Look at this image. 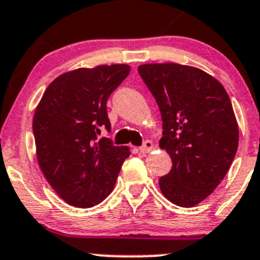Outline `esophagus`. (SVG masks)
<instances>
[{"label": "esophagus", "instance_id": "34e87169", "mask_svg": "<svg viewBox=\"0 0 260 260\" xmlns=\"http://www.w3.org/2000/svg\"><path fill=\"white\" fill-rule=\"evenodd\" d=\"M152 148H153V143L151 142V141H145V142H143V145L141 146L138 150H140L141 153H147V152H150Z\"/></svg>", "mask_w": 260, "mask_h": 260}]
</instances>
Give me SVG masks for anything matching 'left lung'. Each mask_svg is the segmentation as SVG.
Returning <instances> with one entry per match:
<instances>
[{"instance_id": "1", "label": "left lung", "mask_w": 260, "mask_h": 260, "mask_svg": "<svg viewBox=\"0 0 260 260\" xmlns=\"http://www.w3.org/2000/svg\"><path fill=\"white\" fill-rule=\"evenodd\" d=\"M138 72L161 112L158 145L173 161L158 179L161 191L174 205L193 207L217 188L235 157L239 127L230 98L197 67L147 63Z\"/></svg>"}]
</instances>
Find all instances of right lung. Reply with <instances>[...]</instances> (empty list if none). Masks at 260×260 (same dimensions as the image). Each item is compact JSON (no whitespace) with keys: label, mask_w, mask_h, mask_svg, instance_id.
I'll return each mask as SVG.
<instances>
[{"label":"right lung","mask_w":260,"mask_h":260,"mask_svg":"<svg viewBox=\"0 0 260 260\" xmlns=\"http://www.w3.org/2000/svg\"><path fill=\"white\" fill-rule=\"evenodd\" d=\"M128 64L77 69L53 80L32 118L43 175L69 205L94 207L112 193L129 147L98 140L110 131L107 100L128 76Z\"/></svg>","instance_id":"right-lung-1"}]
</instances>
